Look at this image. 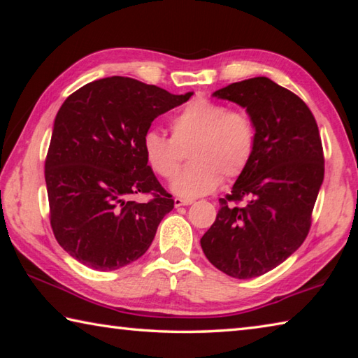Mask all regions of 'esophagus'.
Here are the masks:
<instances>
[{
  "label": "esophagus",
  "instance_id": "obj_1",
  "mask_svg": "<svg viewBox=\"0 0 358 358\" xmlns=\"http://www.w3.org/2000/svg\"><path fill=\"white\" fill-rule=\"evenodd\" d=\"M192 201H185V199H180V197H175L173 199V205L175 207H183V205H191Z\"/></svg>",
  "mask_w": 358,
  "mask_h": 358
}]
</instances>
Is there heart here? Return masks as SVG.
<instances>
[{
  "label": "heart",
  "instance_id": "1",
  "mask_svg": "<svg viewBox=\"0 0 358 358\" xmlns=\"http://www.w3.org/2000/svg\"><path fill=\"white\" fill-rule=\"evenodd\" d=\"M172 138L157 131L143 136L147 164L159 177L171 180L180 169L178 148H187L191 164L172 183L177 196L192 199L215 191L221 178L232 180L246 171L257 145L256 123L241 108L207 98H196L171 121Z\"/></svg>",
  "mask_w": 358,
  "mask_h": 358
}]
</instances>
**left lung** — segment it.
<instances>
[{"label":"left lung","instance_id":"left-lung-1","mask_svg":"<svg viewBox=\"0 0 358 358\" xmlns=\"http://www.w3.org/2000/svg\"><path fill=\"white\" fill-rule=\"evenodd\" d=\"M246 108L257 129L254 156L220 199L216 220L201 238L217 270L250 280L299 250L324 181V151L316 120L299 96L268 77H254L213 93ZM245 200L243 208L229 201Z\"/></svg>","mask_w":358,"mask_h":358}]
</instances>
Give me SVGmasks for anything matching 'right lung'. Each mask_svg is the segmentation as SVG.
Returning <instances> with one entry per match:
<instances>
[{
    "label": "right lung",
    "instance_id": "right-lung-1",
    "mask_svg": "<svg viewBox=\"0 0 358 358\" xmlns=\"http://www.w3.org/2000/svg\"><path fill=\"white\" fill-rule=\"evenodd\" d=\"M191 96L113 76L83 85L63 102L45 185L53 235L69 256L110 271L147 252L173 199L145 161L142 141L156 117ZM138 192L152 199L132 201Z\"/></svg>",
    "mask_w": 358,
    "mask_h": 358
}]
</instances>
